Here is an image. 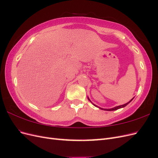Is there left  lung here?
Here are the masks:
<instances>
[{
    "label": "left lung",
    "instance_id": "1",
    "mask_svg": "<svg viewBox=\"0 0 158 158\" xmlns=\"http://www.w3.org/2000/svg\"><path fill=\"white\" fill-rule=\"evenodd\" d=\"M88 100L89 101L92 103L94 106H95V107H98V108H99V109H102V110H106V111H115V110H117V109H121V108H123V107H125V106H127V105L130 103L132 100L134 99V98L131 99V100H130V102H128V103H125V104H123V105H122V106H117V107H113V108H111V109H103V108H101V107H98V106H97L96 105H95L94 103H93L92 102L90 101V99H89V98H88Z\"/></svg>",
    "mask_w": 158,
    "mask_h": 158
}]
</instances>
